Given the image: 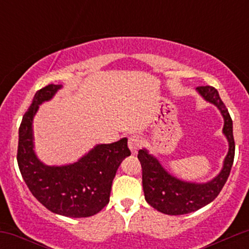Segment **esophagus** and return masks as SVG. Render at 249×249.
Here are the masks:
<instances>
[{"label": "esophagus", "instance_id": "obj_1", "mask_svg": "<svg viewBox=\"0 0 249 249\" xmlns=\"http://www.w3.org/2000/svg\"><path fill=\"white\" fill-rule=\"evenodd\" d=\"M127 145H128V148L131 150V152L133 154L138 152L139 148L142 147V139L141 136H138V134H132V136L128 137V142H127Z\"/></svg>", "mask_w": 249, "mask_h": 249}]
</instances>
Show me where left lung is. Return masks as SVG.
Returning a JSON list of instances; mask_svg holds the SVG:
<instances>
[{"mask_svg": "<svg viewBox=\"0 0 249 249\" xmlns=\"http://www.w3.org/2000/svg\"><path fill=\"white\" fill-rule=\"evenodd\" d=\"M205 101L215 105L224 118L222 133L228 142L221 171L212 180L206 182L185 181L167 172L157 157L142 148L138 159L142 168V190L145 200L159 212L168 215H181L192 213L212 202L227 181L234 161L235 144L233 138V122L228 110L220 98L219 92L213 87L196 88Z\"/></svg>", "mask_w": 249, "mask_h": 249, "instance_id": "left-lung-1", "label": "left lung"}]
</instances>
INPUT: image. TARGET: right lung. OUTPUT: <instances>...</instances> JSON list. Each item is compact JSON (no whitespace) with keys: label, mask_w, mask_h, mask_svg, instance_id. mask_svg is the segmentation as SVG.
<instances>
[{"label":"right lung","mask_w":249,"mask_h":249,"mask_svg":"<svg viewBox=\"0 0 249 249\" xmlns=\"http://www.w3.org/2000/svg\"><path fill=\"white\" fill-rule=\"evenodd\" d=\"M62 85L50 84L34 96L18 128L17 162L33 196L53 213L69 218L95 215L110 201L121 162L131 154L127 138L98 144L72 164L47 165L35 152L33 123L39 105L53 98Z\"/></svg>","instance_id":"add662e5"}]
</instances>
